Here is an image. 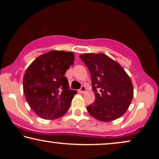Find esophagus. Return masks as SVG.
I'll list each match as a JSON object with an SVG mask.
<instances>
[{"mask_svg":"<svg viewBox=\"0 0 159 159\" xmlns=\"http://www.w3.org/2000/svg\"><path fill=\"white\" fill-rule=\"evenodd\" d=\"M80 93H84L86 91V88H85V87H84V85H82V86L81 87V88H80Z\"/></svg>","mask_w":159,"mask_h":159,"instance_id":"obj_1","label":"esophagus"}]
</instances>
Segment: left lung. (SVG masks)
<instances>
[{
	"mask_svg": "<svg viewBox=\"0 0 159 159\" xmlns=\"http://www.w3.org/2000/svg\"><path fill=\"white\" fill-rule=\"evenodd\" d=\"M90 72L94 103L87 106L91 116L102 121L119 118L127 111L133 98L129 76L118 63L103 53L80 56Z\"/></svg>",
	"mask_w": 159,
	"mask_h": 159,
	"instance_id": "8db88e82",
	"label": "left lung"
}]
</instances>
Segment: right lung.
Listing matches in <instances>:
<instances>
[{
    "instance_id": "obj_1",
    "label": "right lung",
    "mask_w": 159,
    "mask_h": 159,
    "mask_svg": "<svg viewBox=\"0 0 159 159\" xmlns=\"http://www.w3.org/2000/svg\"><path fill=\"white\" fill-rule=\"evenodd\" d=\"M71 52L52 51L36 58L26 71L23 90L30 108L44 119L66 114L76 90H69L64 75L74 64Z\"/></svg>"
}]
</instances>
